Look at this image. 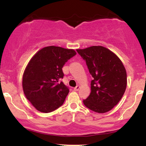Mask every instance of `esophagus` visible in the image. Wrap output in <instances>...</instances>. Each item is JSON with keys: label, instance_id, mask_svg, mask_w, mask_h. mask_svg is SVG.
<instances>
[{"label": "esophagus", "instance_id": "obj_1", "mask_svg": "<svg viewBox=\"0 0 146 146\" xmlns=\"http://www.w3.org/2000/svg\"><path fill=\"white\" fill-rule=\"evenodd\" d=\"M80 86H75V88H74V90L75 91H78V90L80 89Z\"/></svg>", "mask_w": 146, "mask_h": 146}]
</instances>
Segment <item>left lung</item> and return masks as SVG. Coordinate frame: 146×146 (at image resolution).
Returning a JSON list of instances; mask_svg holds the SVG:
<instances>
[{
	"mask_svg": "<svg viewBox=\"0 0 146 146\" xmlns=\"http://www.w3.org/2000/svg\"><path fill=\"white\" fill-rule=\"evenodd\" d=\"M86 62L93 79L91 92L83 103L98 113L109 111L120 101L127 85V74L123 63L113 52L102 46L77 49Z\"/></svg>",
	"mask_w": 146,
	"mask_h": 146,
	"instance_id": "1",
	"label": "left lung"
}]
</instances>
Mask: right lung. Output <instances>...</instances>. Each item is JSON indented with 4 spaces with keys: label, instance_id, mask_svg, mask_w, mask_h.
<instances>
[{
    "label": "right lung",
    "instance_id": "right-lung-1",
    "mask_svg": "<svg viewBox=\"0 0 146 146\" xmlns=\"http://www.w3.org/2000/svg\"><path fill=\"white\" fill-rule=\"evenodd\" d=\"M76 55L73 49L49 46L38 51L30 60L23 77L27 99L38 111L50 113L64 104L69 89L60 79L62 67Z\"/></svg>",
    "mask_w": 146,
    "mask_h": 146
}]
</instances>
